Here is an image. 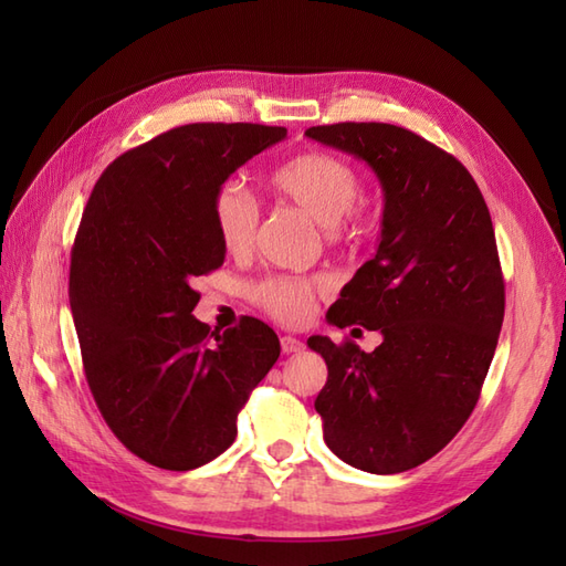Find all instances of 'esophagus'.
<instances>
[{
    "label": "esophagus",
    "mask_w": 566,
    "mask_h": 566,
    "mask_svg": "<svg viewBox=\"0 0 566 566\" xmlns=\"http://www.w3.org/2000/svg\"><path fill=\"white\" fill-rule=\"evenodd\" d=\"M304 350V343L294 338V335H284L282 338V353L284 355H292V353H302Z\"/></svg>",
    "instance_id": "esophagus-1"
}]
</instances>
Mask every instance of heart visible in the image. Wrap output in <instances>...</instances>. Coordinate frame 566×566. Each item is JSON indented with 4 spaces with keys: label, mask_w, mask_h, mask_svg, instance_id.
<instances>
[{
    "label": "heart",
    "mask_w": 566,
    "mask_h": 566,
    "mask_svg": "<svg viewBox=\"0 0 566 566\" xmlns=\"http://www.w3.org/2000/svg\"><path fill=\"white\" fill-rule=\"evenodd\" d=\"M274 197L290 201L316 219L333 240L353 243L369 228V213L357 203L359 179L345 160L323 150H304L276 165L268 177ZM211 216L221 245L240 255L255 243L260 213L248 189L228 179L216 189ZM323 284L298 276H268L252 286V298L282 323H304L314 316Z\"/></svg>",
    "instance_id": "obj_1"
}]
</instances>
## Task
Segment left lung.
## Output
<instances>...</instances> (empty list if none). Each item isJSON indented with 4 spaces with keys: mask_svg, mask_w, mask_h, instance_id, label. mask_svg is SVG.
<instances>
[{
    "mask_svg": "<svg viewBox=\"0 0 566 566\" xmlns=\"http://www.w3.org/2000/svg\"><path fill=\"white\" fill-rule=\"evenodd\" d=\"M306 136L365 160L384 189L377 255L328 311L381 345L308 338L328 365L323 440L363 472L399 474L438 454L482 394L506 308L494 226L467 167L413 130L345 122Z\"/></svg>",
    "mask_w": 566,
    "mask_h": 566,
    "instance_id": "obj_1",
    "label": "left lung"
}]
</instances>
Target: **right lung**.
I'll return each mask as SVG.
<instances>
[{"label": "right lung", "instance_id": "right-lung-1", "mask_svg": "<svg viewBox=\"0 0 566 566\" xmlns=\"http://www.w3.org/2000/svg\"><path fill=\"white\" fill-rule=\"evenodd\" d=\"M282 126L187 124L124 153L102 172L70 255V308L90 391L114 436L170 472L211 462L280 357L258 318L211 331L191 311L195 280L226 248L211 201Z\"/></svg>", "mask_w": 566, "mask_h": 566}]
</instances>
